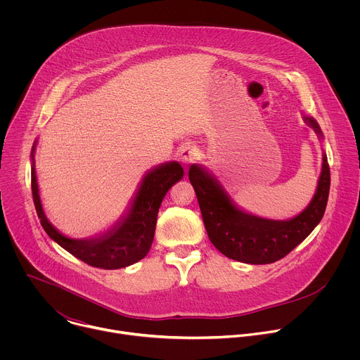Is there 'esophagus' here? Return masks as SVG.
Segmentation results:
<instances>
[{"label": "esophagus", "instance_id": "34e87169", "mask_svg": "<svg viewBox=\"0 0 360 360\" xmlns=\"http://www.w3.org/2000/svg\"><path fill=\"white\" fill-rule=\"evenodd\" d=\"M198 153H199L198 146H195L192 143H188V145L182 146V149L179 150V160H181V162L188 165L198 157Z\"/></svg>", "mask_w": 360, "mask_h": 360}]
</instances>
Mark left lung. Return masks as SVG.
<instances>
[{
	"label": "left lung",
	"instance_id": "obj_1",
	"mask_svg": "<svg viewBox=\"0 0 360 360\" xmlns=\"http://www.w3.org/2000/svg\"><path fill=\"white\" fill-rule=\"evenodd\" d=\"M303 120L319 138L323 136L314 118L303 117ZM189 181L214 246L231 259L265 265L282 259L321 222L329 196L330 169L323 155L322 172L312 202L289 221L264 219L238 210L218 181L198 165L189 168Z\"/></svg>",
	"mask_w": 360,
	"mask_h": 360
}]
</instances>
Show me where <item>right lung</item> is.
I'll return each instance as SVG.
<instances>
[{"mask_svg":"<svg viewBox=\"0 0 360 360\" xmlns=\"http://www.w3.org/2000/svg\"><path fill=\"white\" fill-rule=\"evenodd\" d=\"M31 157L32 199L44 231L51 239H54L60 246L74 255L75 258L94 268L101 269L125 268L145 258L150 249L153 233H155L157 217L161 202L169 188L184 176V169L178 162H168L152 169L143 176L127 217L117 222L115 226L104 235L95 239L78 240L64 236L48 222L42 211L38 193L34 165V149Z\"/></svg>","mask_w":360,"mask_h":360,"instance_id":"1","label":"right lung"}]
</instances>
